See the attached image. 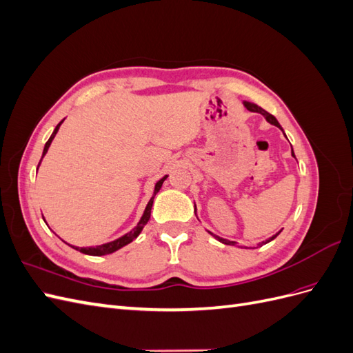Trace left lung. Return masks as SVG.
Here are the masks:
<instances>
[{"label":"left lung","instance_id":"left-lung-1","mask_svg":"<svg viewBox=\"0 0 353 353\" xmlns=\"http://www.w3.org/2000/svg\"><path fill=\"white\" fill-rule=\"evenodd\" d=\"M243 104H244V108L245 109H248V110H250V112H256V113H261L263 117H265V119L266 121H268L271 125H275V126H279L280 128V130H283V128H281V125L279 123V121H276L275 119V116H272L271 113H268V112H266V110H263L262 108H259V105L258 104H254V103H250V101H243ZM292 154L294 156V153H293V148H292ZM281 231H279V232H276L275 234V236H272L271 239H268V240H266V241H262V243H259V245H262V244H266V243H270V241H272L276 236H279V234H280ZM209 234H212L210 231H209ZM212 236L213 237H215L216 240H219L221 243H223V244H231V245H236L237 243L236 241H230V240H225V239H221V237H218V236H215V234H212Z\"/></svg>","mask_w":353,"mask_h":353}]
</instances>
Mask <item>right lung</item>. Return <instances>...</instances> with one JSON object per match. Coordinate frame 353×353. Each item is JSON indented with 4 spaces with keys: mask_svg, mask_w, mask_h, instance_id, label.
<instances>
[{
    "mask_svg": "<svg viewBox=\"0 0 353 353\" xmlns=\"http://www.w3.org/2000/svg\"><path fill=\"white\" fill-rule=\"evenodd\" d=\"M63 121H65V119H63ZM63 121L56 126L54 132L51 134V137L48 138V141L46 143L44 152H42V157H44V156L47 154L48 148H50V145H51L52 140H54V137H56V134H57V131H59L60 125L63 123ZM42 157H41V160H42ZM39 165H41V162H39ZM39 165H38V168H39ZM166 178H168V175H165L162 179H159L157 183H156L153 197L150 199V201L147 203V206H145V210H144V213H143V216H141L140 222L137 223V227H135L134 230H131L130 232H126L125 236H122V237H119V239H116V240H113V241H110V243H104V244H100V245H94V248H77V245H72V244H69L70 248H73L74 250H79V252H81V253H83V254H90V256H103V254H110V253H113V252H116V250L122 249L123 245L130 244L132 240H135L138 236H140V232L143 231L144 225H145V223L148 222V219H150V215H152V206H153L154 196L159 193V190L162 188V184L165 183V179H166ZM44 221H46V219H44ZM66 244H68V243H66Z\"/></svg>",
    "mask_w": 353,
    "mask_h": 353,
    "instance_id": "add662e5",
    "label": "right lung"
}]
</instances>
